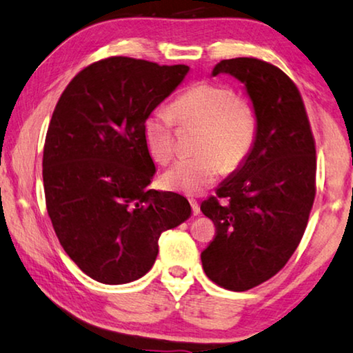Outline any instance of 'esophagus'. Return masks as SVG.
Here are the masks:
<instances>
[{
	"label": "esophagus",
	"mask_w": 353,
	"mask_h": 353,
	"mask_svg": "<svg viewBox=\"0 0 353 353\" xmlns=\"http://www.w3.org/2000/svg\"><path fill=\"white\" fill-rule=\"evenodd\" d=\"M190 204H192V210H193V215H199V212H201V209H199V204H198V201H196V199H190Z\"/></svg>",
	"instance_id": "34e87169"
}]
</instances>
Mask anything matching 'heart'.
I'll return each mask as SVG.
<instances>
[{
    "label": "heart",
    "mask_w": 353,
    "mask_h": 353,
    "mask_svg": "<svg viewBox=\"0 0 353 353\" xmlns=\"http://www.w3.org/2000/svg\"><path fill=\"white\" fill-rule=\"evenodd\" d=\"M176 121L181 125H201L199 152L179 159L163 174V185L183 194L204 192L225 168L239 170L248 160L259 128L254 106L239 99L232 88L214 81L194 83L172 102L171 110L155 108L143 122L144 144L159 163L174 155Z\"/></svg>",
    "instance_id": "b5f03b06"
}]
</instances>
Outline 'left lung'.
Instances as JSON below:
<instances>
[{"label": "left lung", "mask_w": 353, "mask_h": 353, "mask_svg": "<svg viewBox=\"0 0 353 353\" xmlns=\"http://www.w3.org/2000/svg\"><path fill=\"white\" fill-rule=\"evenodd\" d=\"M218 74L243 83L259 128L248 160L201 204L216 229L201 261L218 286L243 292L276 275L303 237L316 196V143L297 86L276 65L223 59Z\"/></svg>", "instance_id": "8db88e82"}]
</instances>
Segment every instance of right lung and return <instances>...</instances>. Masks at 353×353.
I'll return each mask as SVG.
<instances>
[{
  "label": "right lung",
  "instance_id": "1",
  "mask_svg": "<svg viewBox=\"0 0 353 353\" xmlns=\"http://www.w3.org/2000/svg\"><path fill=\"white\" fill-rule=\"evenodd\" d=\"M190 67L111 56L74 77L56 103L42 160L50 220L88 276L125 284L152 268L159 239L192 215L177 193L146 187L155 165L143 122Z\"/></svg>",
  "mask_w": 353,
  "mask_h": 353
}]
</instances>
